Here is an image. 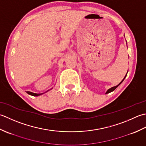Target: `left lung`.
<instances>
[{
  "label": "left lung",
  "instance_id": "1",
  "mask_svg": "<svg viewBox=\"0 0 146 146\" xmlns=\"http://www.w3.org/2000/svg\"><path fill=\"white\" fill-rule=\"evenodd\" d=\"M127 74H126V76H125V77H124V79H123L122 80V81H121V82L120 83V84H119L118 85H117V86H114V87H113V88H110V89H109V90H108V91H106V94H108V93H111V92H112V91H114V90H115V89H116V88H117L118 87V86L119 85H120V84H121V82H122L123 81V80L125 79V77H126V76H127Z\"/></svg>",
  "mask_w": 146,
  "mask_h": 146
}]
</instances>
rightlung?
Segmentation results:
<instances>
[{
    "mask_svg": "<svg viewBox=\"0 0 146 146\" xmlns=\"http://www.w3.org/2000/svg\"><path fill=\"white\" fill-rule=\"evenodd\" d=\"M28 94L31 95V96H40V95L42 94H37V93H31V92H29V91H27L26 92Z\"/></svg>",
    "mask_w": 146,
    "mask_h": 146,
    "instance_id": "1",
    "label": "right lung"
}]
</instances>
